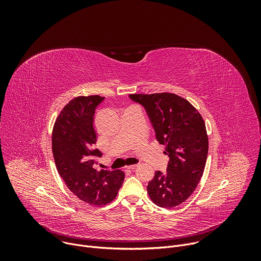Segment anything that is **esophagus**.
Returning a JSON list of instances; mask_svg holds the SVG:
<instances>
[{
  "label": "esophagus",
  "mask_w": 261,
  "mask_h": 261,
  "mask_svg": "<svg viewBox=\"0 0 261 261\" xmlns=\"http://www.w3.org/2000/svg\"><path fill=\"white\" fill-rule=\"evenodd\" d=\"M137 166H138V165H130V166H127V168H128L129 170H134Z\"/></svg>",
  "instance_id": "esophagus-1"
}]
</instances>
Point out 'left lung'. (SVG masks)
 Instances as JSON below:
<instances>
[{"mask_svg": "<svg viewBox=\"0 0 261 261\" xmlns=\"http://www.w3.org/2000/svg\"><path fill=\"white\" fill-rule=\"evenodd\" d=\"M129 98L144 108L169 157L166 172L156 171L148 182V196L158 206H176L188 199L203 174L208 151L203 119L190 102L174 94H133Z\"/></svg>", "mask_w": 261, "mask_h": 261, "instance_id": "obj_1", "label": "left lung"}]
</instances>
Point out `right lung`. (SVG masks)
Instances as JSON below:
<instances>
[{"mask_svg": "<svg viewBox=\"0 0 261 261\" xmlns=\"http://www.w3.org/2000/svg\"><path fill=\"white\" fill-rule=\"evenodd\" d=\"M105 98L77 97L61 111L53 130L51 145L57 169L69 190L81 200L103 205L113 200L125 174L117 169L97 170L96 157L102 153L95 147L94 115Z\"/></svg>", "mask_w": 261, "mask_h": 261, "instance_id": "1", "label": "right lung"}]
</instances>
